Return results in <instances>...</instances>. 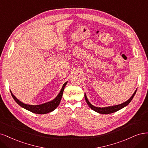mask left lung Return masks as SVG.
I'll use <instances>...</instances> for the list:
<instances>
[{"label":"left lung","mask_w":148,"mask_h":148,"mask_svg":"<svg viewBox=\"0 0 148 148\" xmlns=\"http://www.w3.org/2000/svg\"><path fill=\"white\" fill-rule=\"evenodd\" d=\"M136 92V90H135V92H134V93L133 94L132 96L131 97V98L127 100V101L124 102L123 103H122L121 104H119V105H116V106H109V107H106V108H98V107H95L94 106H93L92 104H90V103L88 101V100L86 97V95L85 94V101H86L87 103L88 104V105L90 106V108H91L92 110L96 111L98 113L100 114H111V113H113L119 110H120L122 108H124L125 106H126L127 105H128V104L130 103V102L132 101V99H133V97L135 96V95Z\"/></svg>","instance_id":"8db88e82"}]
</instances>
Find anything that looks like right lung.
Listing matches in <instances>:
<instances>
[{"instance_id":"1","label":"right lung","mask_w":148,"mask_h":148,"mask_svg":"<svg viewBox=\"0 0 148 148\" xmlns=\"http://www.w3.org/2000/svg\"><path fill=\"white\" fill-rule=\"evenodd\" d=\"M66 84H67V82H65L63 84V87H62L60 92L58 95V96H57L53 100H52V101L48 103L40 104V105H29V104H26L25 103L21 102L20 101H19V100L13 95L11 91L10 92L12 94V96L13 98V99H15V101L22 108H25L27 109V110L33 113L39 114H47L54 111L59 105L62 96H63V91Z\"/></svg>"}]
</instances>
